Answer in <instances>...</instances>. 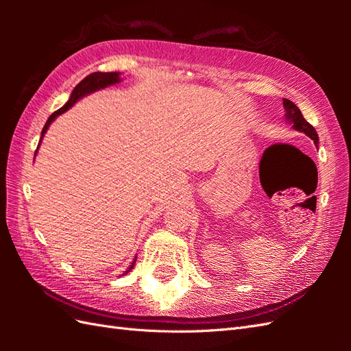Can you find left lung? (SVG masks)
Segmentation results:
<instances>
[{"instance_id":"1","label":"left lung","mask_w":351,"mask_h":351,"mask_svg":"<svg viewBox=\"0 0 351 351\" xmlns=\"http://www.w3.org/2000/svg\"><path fill=\"white\" fill-rule=\"evenodd\" d=\"M283 107H285V111H287V114H285L287 121L293 123V128L295 131L306 134L311 140H314V143L317 146L318 145V134H317L314 126H312L309 122H306V119L303 117L299 107H297L295 104L289 99H283Z\"/></svg>"}]
</instances>
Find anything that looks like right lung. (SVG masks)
Here are the masks:
<instances>
[{"label": "right lung", "instance_id": "right-lung-1", "mask_svg": "<svg viewBox=\"0 0 351 351\" xmlns=\"http://www.w3.org/2000/svg\"><path fill=\"white\" fill-rule=\"evenodd\" d=\"M117 83H121V73H119V72H93V73H90V75H87L83 81H80V83L75 86V88H73V90H72L69 101L66 102L60 110L54 111V113L49 116V119L47 121V123H45L43 130H42L40 141H42V138L45 136V132H47V130L49 128L51 122L54 121L57 116H60L62 113H64L66 110H69L78 99H81V98H83V96L88 95V93H93L96 90H101V88H106L108 86H113V84H117ZM40 141H39V146H40ZM39 146H37V149H39ZM37 149H36V154H37ZM134 264H136V259L132 261V264L130 265L128 270L125 271V274L132 270Z\"/></svg>", "mask_w": 351, "mask_h": 351}]
</instances>
